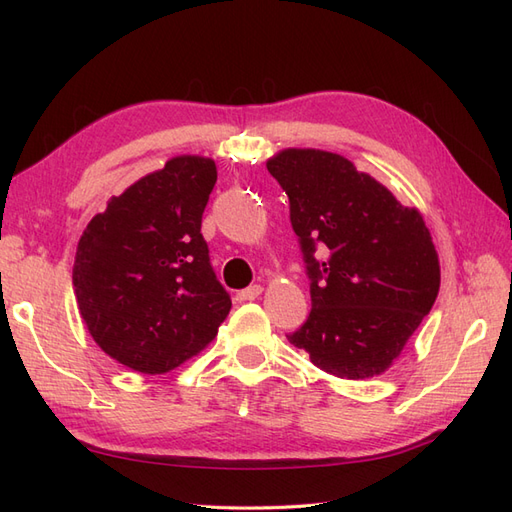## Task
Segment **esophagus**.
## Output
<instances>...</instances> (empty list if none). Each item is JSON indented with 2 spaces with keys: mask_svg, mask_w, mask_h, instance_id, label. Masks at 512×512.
Segmentation results:
<instances>
[{
  "mask_svg": "<svg viewBox=\"0 0 512 512\" xmlns=\"http://www.w3.org/2000/svg\"><path fill=\"white\" fill-rule=\"evenodd\" d=\"M258 294H262V286L260 284H254V286H247V288H243L237 297L241 299V301H254V299H258Z\"/></svg>",
  "mask_w": 512,
  "mask_h": 512,
  "instance_id": "esophagus-1",
  "label": "esophagus"
}]
</instances>
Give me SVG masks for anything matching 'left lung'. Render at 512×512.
Segmentation results:
<instances>
[{
  "label": "left lung",
  "mask_w": 512,
  "mask_h": 512,
  "mask_svg": "<svg viewBox=\"0 0 512 512\" xmlns=\"http://www.w3.org/2000/svg\"><path fill=\"white\" fill-rule=\"evenodd\" d=\"M267 168L288 196L312 294V312L288 342L337 378L382 374L440 290L421 213L337 153L286 149Z\"/></svg>",
  "instance_id": "obj_1"
}]
</instances>
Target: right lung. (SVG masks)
<instances>
[{"label": "right lung", "instance_id": "right-lung-1", "mask_svg": "<svg viewBox=\"0 0 512 512\" xmlns=\"http://www.w3.org/2000/svg\"><path fill=\"white\" fill-rule=\"evenodd\" d=\"M215 162L168 160L108 200L76 247L72 284L96 344L141 374H166L218 335L230 312L200 232Z\"/></svg>", "mask_w": 512, "mask_h": 512}]
</instances>
